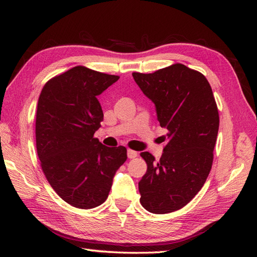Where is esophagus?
I'll list each match as a JSON object with an SVG mask.
<instances>
[{"instance_id":"1","label":"esophagus","mask_w":257,"mask_h":257,"mask_svg":"<svg viewBox=\"0 0 257 257\" xmlns=\"http://www.w3.org/2000/svg\"><path fill=\"white\" fill-rule=\"evenodd\" d=\"M127 156H128L129 159H135V158L138 157V152H137V151H134V150H132V149H128Z\"/></svg>"}]
</instances>
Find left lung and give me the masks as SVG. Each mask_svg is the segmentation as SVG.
I'll use <instances>...</instances> for the list:
<instances>
[{
	"mask_svg": "<svg viewBox=\"0 0 257 257\" xmlns=\"http://www.w3.org/2000/svg\"><path fill=\"white\" fill-rule=\"evenodd\" d=\"M133 76L156 105L160 125L168 130L159 161L148 151L140 154L148 167L139 182L140 203L151 213L166 214L187 205L205 183L219 132V110L205 76L183 64Z\"/></svg>",
	"mask_w": 257,
	"mask_h": 257,
	"instance_id": "obj_1",
	"label": "left lung"
}]
</instances>
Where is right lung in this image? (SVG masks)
Wrapping results in <instances>:
<instances>
[{
  "mask_svg": "<svg viewBox=\"0 0 257 257\" xmlns=\"http://www.w3.org/2000/svg\"><path fill=\"white\" fill-rule=\"evenodd\" d=\"M119 76L75 66L50 79L38 98L35 135L42 170L54 191L78 209L102 204L127 160L122 146L94 138L103 113L97 96Z\"/></svg>",
  "mask_w": 257,
  "mask_h": 257,
  "instance_id": "add662e5",
  "label": "right lung"
}]
</instances>
